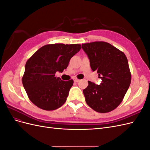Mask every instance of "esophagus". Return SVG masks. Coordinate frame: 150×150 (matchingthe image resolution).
<instances>
[{
	"label": "esophagus",
	"instance_id": "1",
	"mask_svg": "<svg viewBox=\"0 0 150 150\" xmlns=\"http://www.w3.org/2000/svg\"><path fill=\"white\" fill-rule=\"evenodd\" d=\"M79 81H80V79H78V78H75L74 79V82H79Z\"/></svg>",
	"mask_w": 150,
	"mask_h": 150
}]
</instances>
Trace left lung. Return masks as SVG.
Returning <instances> with one entry per match:
<instances>
[{"label": "left lung", "mask_w": 150, "mask_h": 150, "mask_svg": "<svg viewBox=\"0 0 150 150\" xmlns=\"http://www.w3.org/2000/svg\"><path fill=\"white\" fill-rule=\"evenodd\" d=\"M90 66L102 80L96 85L88 81L83 90L88 105L98 112L114 110L122 102L131 81L127 57L124 52L106 42L96 41L82 44Z\"/></svg>", "instance_id": "8db88e82"}]
</instances>
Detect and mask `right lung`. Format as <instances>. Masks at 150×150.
<instances>
[{"label":"right lung","instance_id":"right-lung-1","mask_svg":"<svg viewBox=\"0 0 150 150\" xmlns=\"http://www.w3.org/2000/svg\"><path fill=\"white\" fill-rule=\"evenodd\" d=\"M81 48L79 44H47L26 62L22 82L28 98L36 106L52 111L65 103L74 81H62L55 74L66 69L71 57Z\"/></svg>","mask_w":150,"mask_h":150}]
</instances>
